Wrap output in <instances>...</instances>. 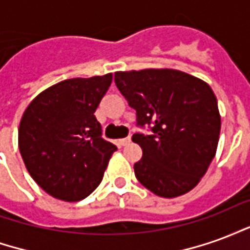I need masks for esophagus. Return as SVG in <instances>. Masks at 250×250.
Instances as JSON below:
<instances>
[{"label": "esophagus", "instance_id": "1", "mask_svg": "<svg viewBox=\"0 0 250 250\" xmlns=\"http://www.w3.org/2000/svg\"><path fill=\"white\" fill-rule=\"evenodd\" d=\"M130 142H131L130 138H123V139H119L120 146H127V145H128Z\"/></svg>", "mask_w": 250, "mask_h": 250}]
</instances>
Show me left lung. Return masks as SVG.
<instances>
[{
    "label": "left lung",
    "instance_id": "1",
    "mask_svg": "<svg viewBox=\"0 0 250 250\" xmlns=\"http://www.w3.org/2000/svg\"><path fill=\"white\" fill-rule=\"evenodd\" d=\"M115 83L136 111L138 125H152L154 135H132L143 151L134 165L138 181L163 198L193 190L218 146L221 115L213 89L170 68L115 72Z\"/></svg>",
    "mask_w": 250,
    "mask_h": 250
}]
</instances>
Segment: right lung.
Wrapping results in <instances>:
<instances>
[{
	"label": "right lung",
	"mask_w": 250,
	"mask_h": 250,
	"mask_svg": "<svg viewBox=\"0 0 250 250\" xmlns=\"http://www.w3.org/2000/svg\"><path fill=\"white\" fill-rule=\"evenodd\" d=\"M112 73L75 77L39 93L22 114L19 148L25 167L45 193L82 201L103 179L118 147L102 138L95 111Z\"/></svg>",
	"instance_id": "add662e5"
}]
</instances>
